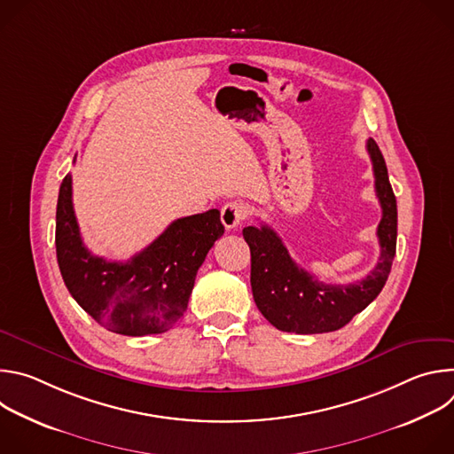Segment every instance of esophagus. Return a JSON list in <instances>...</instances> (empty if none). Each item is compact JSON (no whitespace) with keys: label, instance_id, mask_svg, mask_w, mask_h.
Here are the masks:
<instances>
[{"label":"esophagus","instance_id":"esophagus-1","mask_svg":"<svg viewBox=\"0 0 454 454\" xmlns=\"http://www.w3.org/2000/svg\"><path fill=\"white\" fill-rule=\"evenodd\" d=\"M247 215V208L240 201H230L221 210V221L228 230L237 228Z\"/></svg>","mask_w":454,"mask_h":454}]
</instances>
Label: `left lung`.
<instances>
[{
  "label": "left lung",
  "instance_id": "obj_1",
  "mask_svg": "<svg viewBox=\"0 0 454 454\" xmlns=\"http://www.w3.org/2000/svg\"><path fill=\"white\" fill-rule=\"evenodd\" d=\"M366 149L373 165L375 193L382 217L377 226L380 254L377 266L352 284H323L301 270L282 239L266 224L242 230L251 251V291L254 303L273 327L284 333L321 334L341 327L382 291L397 247V201L377 144Z\"/></svg>",
  "mask_w": 454,
  "mask_h": 454
}]
</instances>
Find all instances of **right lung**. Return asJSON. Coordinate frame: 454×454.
<instances>
[{"label": "right lung", "instance_id": "1", "mask_svg": "<svg viewBox=\"0 0 454 454\" xmlns=\"http://www.w3.org/2000/svg\"><path fill=\"white\" fill-rule=\"evenodd\" d=\"M57 262L70 294L102 327L123 336L161 334L183 316L214 242L224 233L219 210L174 221L127 262L88 251L72 201V176L57 200Z\"/></svg>", "mask_w": 454, "mask_h": 454}]
</instances>
